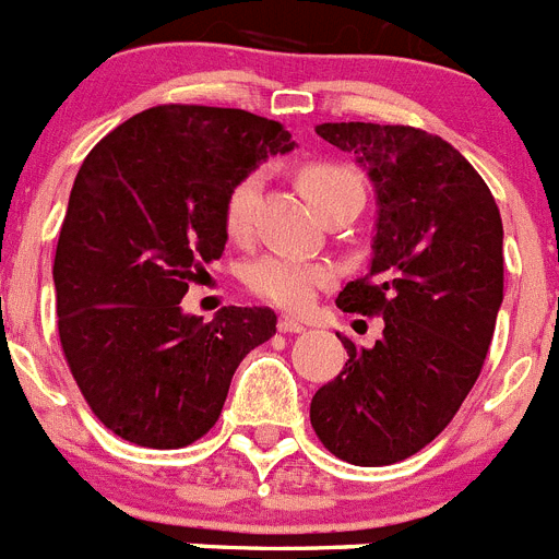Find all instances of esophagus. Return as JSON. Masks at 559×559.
<instances>
[{
	"label": "esophagus",
	"mask_w": 559,
	"mask_h": 559,
	"mask_svg": "<svg viewBox=\"0 0 559 559\" xmlns=\"http://www.w3.org/2000/svg\"><path fill=\"white\" fill-rule=\"evenodd\" d=\"M280 333H305V324L296 319V316H280V322H276Z\"/></svg>",
	"instance_id": "obj_1"
}]
</instances>
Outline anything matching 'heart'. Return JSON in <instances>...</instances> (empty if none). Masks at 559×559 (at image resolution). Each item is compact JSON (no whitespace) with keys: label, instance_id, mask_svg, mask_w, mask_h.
Returning <instances> with one entry per match:
<instances>
[{"label":"heart","instance_id":"b5f03b06","mask_svg":"<svg viewBox=\"0 0 559 559\" xmlns=\"http://www.w3.org/2000/svg\"><path fill=\"white\" fill-rule=\"evenodd\" d=\"M296 181H299V190L305 192V199L319 210L330 199V192L358 179L347 167L328 165V162H310V165L299 167ZM260 190H263V176L260 173H246L243 179H237L229 195H226L224 226L226 235L235 237V240H240V237L251 231ZM333 283V265L310 263V260H299V257L288 254H265L246 269V285H249L251 294L263 296L269 302L288 310L308 308L316 299V294L330 288Z\"/></svg>","mask_w":559,"mask_h":559}]
</instances>
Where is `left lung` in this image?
Returning a JSON list of instances; mask_svg holds the SVG:
<instances>
[{
  "mask_svg": "<svg viewBox=\"0 0 559 559\" xmlns=\"http://www.w3.org/2000/svg\"><path fill=\"white\" fill-rule=\"evenodd\" d=\"M316 133L367 167L378 195L372 269L341 290L347 313L383 316L310 400L333 456L380 467L445 431L490 349L503 299V226L490 187L442 136L412 126L324 122Z\"/></svg>",
  "mask_w": 559,
  "mask_h": 559,
  "instance_id": "obj_1",
  "label": "left lung"
}]
</instances>
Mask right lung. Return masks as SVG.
Segmentation results:
<instances>
[{"instance_id":"add662e5","label":"right lung","mask_w":559,"mask_h":559,"mask_svg":"<svg viewBox=\"0 0 559 559\" xmlns=\"http://www.w3.org/2000/svg\"><path fill=\"white\" fill-rule=\"evenodd\" d=\"M294 147L243 108L167 103L106 133L75 176L58 235L63 358L103 426L131 445H192L221 417L237 364L276 333L271 308L212 322L181 299L226 246L237 179Z\"/></svg>"}]
</instances>
